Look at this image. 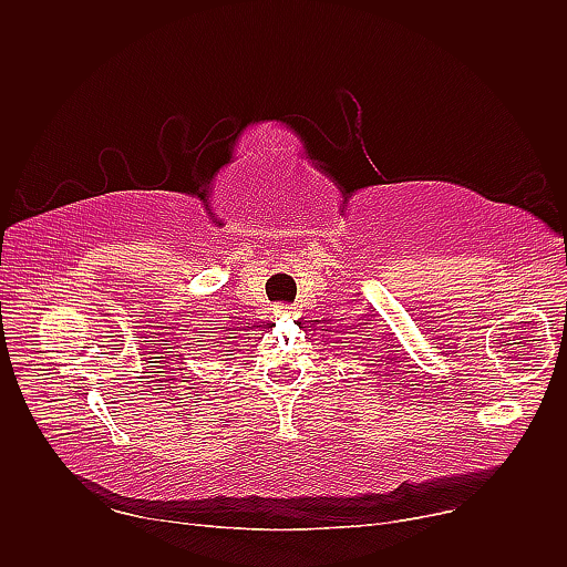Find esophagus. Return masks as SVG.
<instances>
[{
	"label": "esophagus",
	"instance_id": "1",
	"mask_svg": "<svg viewBox=\"0 0 567 567\" xmlns=\"http://www.w3.org/2000/svg\"><path fill=\"white\" fill-rule=\"evenodd\" d=\"M290 312H293V307H288V305H277L274 307V317H290Z\"/></svg>",
	"mask_w": 567,
	"mask_h": 567
}]
</instances>
